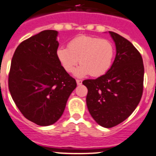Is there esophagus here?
<instances>
[{"instance_id": "esophagus-1", "label": "esophagus", "mask_w": 156, "mask_h": 156, "mask_svg": "<svg viewBox=\"0 0 156 156\" xmlns=\"http://www.w3.org/2000/svg\"><path fill=\"white\" fill-rule=\"evenodd\" d=\"M76 82H77V85H81V84H82V81H81V80H79V79L76 80Z\"/></svg>"}]
</instances>
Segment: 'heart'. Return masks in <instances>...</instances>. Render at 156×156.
Masks as SVG:
<instances>
[{"label":"heart","mask_w":156,"mask_h":156,"mask_svg":"<svg viewBox=\"0 0 156 156\" xmlns=\"http://www.w3.org/2000/svg\"><path fill=\"white\" fill-rule=\"evenodd\" d=\"M56 54L59 62L68 73L73 72L80 62L81 65L75 70V76L82 78L91 75L98 77L105 75L112 66L115 48L112 43L106 39L80 36L71 40L68 48H58Z\"/></svg>","instance_id":"b5f03b06"}]
</instances>
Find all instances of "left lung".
Here are the masks:
<instances>
[{
    "label": "left lung",
    "mask_w": 156,
    "mask_h": 156,
    "mask_svg": "<svg viewBox=\"0 0 156 156\" xmlns=\"http://www.w3.org/2000/svg\"><path fill=\"white\" fill-rule=\"evenodd\" d=\"M108 32L116 48L112 65L99 78L82 82L88 88L86 103L91 117L108 129L122 123L136 108L144 80L143 61L139 51L125 37Z\"/></svg>",
    "instance_id": "1"
}]
</instances>
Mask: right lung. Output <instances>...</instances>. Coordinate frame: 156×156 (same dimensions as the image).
I'll list each match as a JSON object with an SVG mask.
<instances>
[{
    "instance_id": "right-lung-1",
    "label": "right lung",
    "mask_w": 156,
    "mask_h": 156,
    "mask_svg": "<svg viewBox=\"0 0 156 156\" xmlns=\"http://www.w3.org/2000/svg\"><path fill=\"white\" fill-rule=\"evenodd\" d=\"M58 34L45 30L29 37L17 46L11 60V97L23 115L41 126L60 119L77 86L57 58Z\"/></svg>"
}]
</instances>
